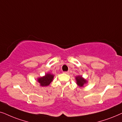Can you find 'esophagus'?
<instances>
[{
	"label": "esophagus",
	"instance_id": "esophagus-1",
	"mask_svg": "<svg viewBox=\"0 0 122 122\" xmlns=\"http://www.w3.org/2000/svg\"><path fill=\"white\" fill-rule=\"evenodd\" d=\"M64 74H69V71H64Z\"/></svg>",
	"mask_w": 122,
	"mask_h": 122
}]
</instances>
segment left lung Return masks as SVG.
<instances>
[{
    "label": "left lung",
    "mask_w": 122,
    "mask_h": 122,
    "mask_svg": "<svg viewBox=\"0 0 122 122\" xmlns=\"http://www.w3.org/2000/svg\"><path fill=\"white\" fill-rule=\"evenodd\" d=\"M75 79L76 80V84L77 85L80 87L84 86V85L87 82V81L84 79L81 76H77L75 77Z\"/></svg>",
    "instance_id": "1"
}]
</instances>
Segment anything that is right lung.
Listing matches in <instances>:
<instances>
[{
	"label": "right lung",
	"instance_id": "add662e5",
	"mask_svg": "<svg viewBox=\"0 0 122 122\" xmlns=\"http://www.w3.org/2000/svg\"><path fill=\"white\" fill-rule=\"evenodd\" d=\"M54 75L51 74H46L43 77H38L37 81L40 84L41 86H47L49 85L50 83L52 81Z\"/></svg>",
	"mask_w": 122,
	"mask_h": 122
}]
</instances>
